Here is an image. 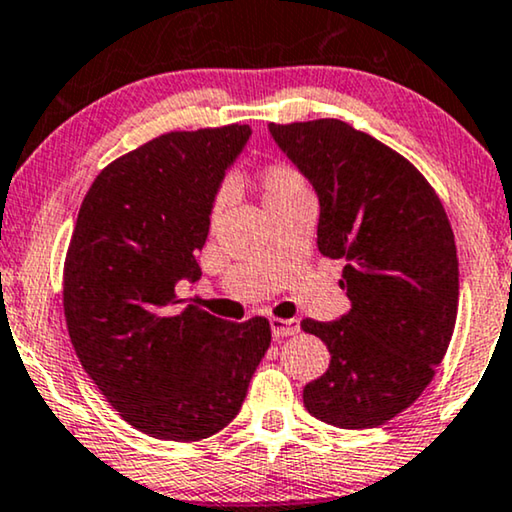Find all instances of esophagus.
<instances>
[{
    "mask_svg": "<svg viewBox=\"0 0 512 512\" xmlns=\"http://www.w3.org/2000/svg\"><path fill=\"white\" fill-rule=\"evenodd\" d=\"M299 332V320L295 318H271V335L274 339L292 337Z\"/></svg>",
    "mask_w": 512,
    "mask_h": 512,
    "instance_id": "1",
    "label": "esophagus"
}]
</instances>
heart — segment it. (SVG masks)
<instances>
[{"instance_id": "b5f03b06", "label": "heart", "mask_w": 512, "mask_h": 512, "mask_svg": "<svg viewBox=\"0 0 512 512\" xmlns=\"http://www.w3.org/2000/svg\"><path fill=\"white\" fill-rule=\"evenodd\" d=\"M260 189H262V199L267 210L274 206H281V203L295 199V196L309 194V189H306V182L304 177L299 175V170L285 161H274L262 168ZM220 208H222V199H217L215 213Z\"/></svg>"}]
</instances>
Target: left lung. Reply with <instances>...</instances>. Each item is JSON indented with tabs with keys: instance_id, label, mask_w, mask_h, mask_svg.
<instances>
[{
	"instance_id": "8db88e82",
	"label": "left lung",
	"mask_w": 512,
	"mask_h": 512,
	"mask_svg": "<svg viewBox=\"0 0 512 512\" xmlns=\"http://www.w3.org/2000/svg\"><path fill=\"white\" fill-rule=\"evenodd\" d=\"M320 201L318 250L344 260L351 299L332 323L306 318L330 367L304 407L339 428H374L407 410L445 358L459 306V260L426 177L384 142L339 119L269 124Z\"/></svg>"
}]
</instances>
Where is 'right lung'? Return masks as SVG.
<instances>
[{
    "mask_svg": "<svg viewBox=\"0 0 512 512\" xmlns=\"http://www.w3.org/2000/svg\"><path fill=\"white\" fill-rule=\"evenodd\" d=\"M250 133L159 135L102 168L79 208L63 271L67 332L107 403L152 438L222 431L271 344L267 318L227 323L175 295L201 276L196 250Z\"/></svg>",
    "mask_w": 512,
    "mask_h": 512,
    "instance_id": "right-lung-1",
    "label": "right lung"
}]
</instances>
